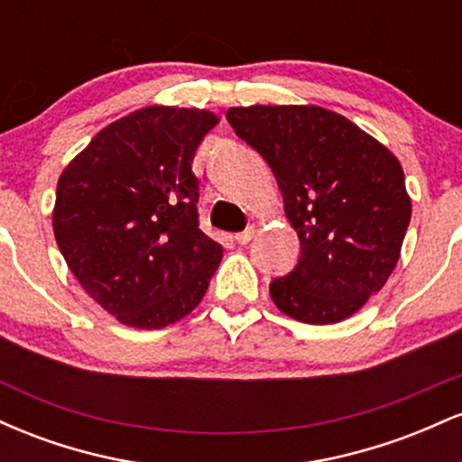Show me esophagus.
I'll use <instances>...</instances> for the list:
<instances>
[{
  "mask_svg": "<svg viewBox=\"0 0 462 462\" xmlns=\"http://www.w3.org/2000/svg\"><path fill=\"white\" fill-rule=\"evenodd\" d=\"M254 235H256V230H254V227H247L245 232H238L235 238H236L238 245H247V243L254 238Z\"/></svg>",
  "mask_w": 462,
  "mask_h": 462,
  "instance_id": "esophagus-1",
  "label": "esophagus"
}]
</instances>
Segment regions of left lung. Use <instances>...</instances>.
I'll use <instances>...</instances> for the list:
<instances>
[{
    "mask_svg": "<svg viewBox=\"0 0 462 462\" xmlns=\"http://www.w3.org/2000/svg\"><path fill=\"white\" fill-rule=\"evenodd\" d=\"M227 121L272 167L301 256L269 293L301 323H338L367 304L400 261L411 224L404 169L347 116L315 104L235 106Z\"/></svg>",
    "mask_w": 462,
    "mask_h": 462,
    "instance_id": "obj_1",
    "label": "left lung"
}]
</instances>
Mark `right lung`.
<instances>
[{
	"instance_id": "right-lung-1",
	"label": "right lung",
	"mask_w": 462,
	"mask_h": 462,
	"mask_svg": "<svg viewBox=\"0 0 462 462\" xmlns=\"http://www.w3.org/2000/svg\"><path fill=\"white\" fill-rule=\"evenodd\" d=\"M219 116L145 106L99 130L58 178L51 226L78 282L124 326L158 330L206 295L224 247L198 226L195 150Z\"/></svg>"
}]
</instances>
